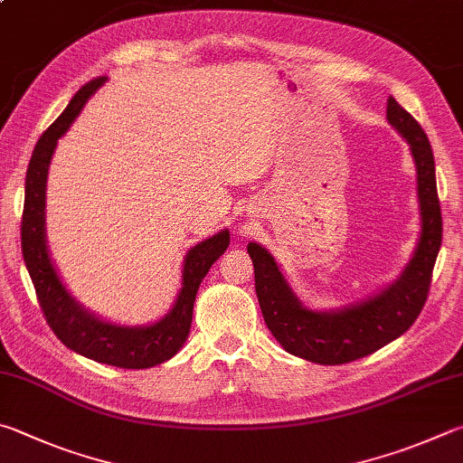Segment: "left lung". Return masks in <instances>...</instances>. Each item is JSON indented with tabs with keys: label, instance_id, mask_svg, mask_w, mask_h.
I'll return each instance as SVG.
<instances>
[{
	"label": "left lung",
	"instance_id": "1",
	"mask_svg": "<svg viewBox=\"0 0 463 463\" xmlns=\"http://www.w3.org/2000/svg\"><path fill=\"white\" fill-rule=\"evenodd\" d=\"M386 119L409 141L417 165L421 206V239L417 250L389 289L342 312H309L288 288L273 257L257 242H249L247 247L253 259L255 289L267 327L289 354L317 364L352 363L386 346L413 326L430 296L443 232L433 151L421 125L392 97L386 100Z\"/></svg>",
	"mask_w": 463,
	"mask_h": 463
}]
</instances>
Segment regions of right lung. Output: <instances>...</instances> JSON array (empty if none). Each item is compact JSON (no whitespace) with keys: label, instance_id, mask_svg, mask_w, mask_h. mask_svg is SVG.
I'll return each instance as SVG.
<instances>
[{"label":"right lung","instance_id":"right-lung-1","mask_svg":"<svg viewBox=\"0 0 463 463\" xmlns=\"http://www.w3.org/2000/svg\"><path fill=\"white\" fill-rule=\"evenodd\" d=\"M105 82V77L92 79L72 97L62 115L42 133L26 172V198L22 213V253L36 289L38 304L58 340L71 350L97 363L119 368H149L170 360L188 338L192 309L208 269L229 247L231 234L222 231L200 242L184 259L182 291L170 314L147 327H123L107 324L89 314L58 279L50 263L44 241V196L46 174L56 141L77 119L87 99Z\"/></svg>","mask_w":463,"mask_h":463}]
</instances>
